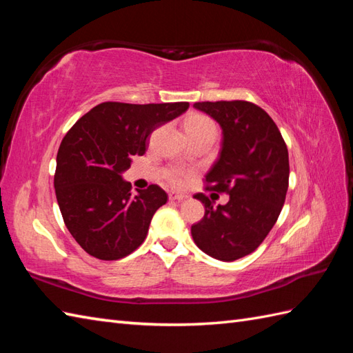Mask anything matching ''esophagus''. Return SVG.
Segmentation results:
<instances>
[{
    "mask_svg": "<svg viewBox=\"0 0 353 353\" xmlns=\"http://www.w3.org/2000/svg\"><path fill=\"white\" fill-rule=\"evenodd\" d=\"M168 199H170V201H182V200H185V196H182V194H177V192H170Z\"/></svg>",
    "mask_w": 353,
    "mask_h": 353,
    "instance_id": "1",
    "label": "esophagus"
}]
</instances>
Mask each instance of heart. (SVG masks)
Here are the masks:
<instances>
[{
	"instance_id": "1",
	"label": "heart",
	"mask_w": 353,
	"mask_h": 353,
	"mask_svg": "<svg viewBox=\"0 0 353 353\" xmlns=\"http://www.w3.org/2000/svg\"><path fill=\"white\" fill-rule=\"evenodd\" d=\"M185 130L188 134H200V133H206V132H215V125L211 121V119L203 117V115H191L188 119L185 121ZM168 182L179 188L185 183V176L182 171H171L168 174Z\"/></svg>"
}]
</instances>
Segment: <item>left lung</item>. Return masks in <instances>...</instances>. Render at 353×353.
Segmentation results:
<instances>
[{"label":"left lung","instance_id":"1","mask_svg":"<svg viewBox=\"0 0 353 353\" xmlns=\"http://www.w3.org/2000/svg\"><path fill=\"white\" fill-rule=\"evenodd\" d=\"M194 108L221 127L219 159L208 171L211 190L228 192L226 205L214 206L203 194L205 216L191 226L201 252L230 262L250 254L272 230L288 190V150L264 109L249 101H201Z\"/></svg>","mask_w":353,"mask_h":353}]
</instances>
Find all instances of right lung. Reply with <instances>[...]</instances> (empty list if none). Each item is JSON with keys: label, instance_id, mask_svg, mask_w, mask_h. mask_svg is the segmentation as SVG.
Here are the masks:
<instances>
[{"label": "right lung", "instance_id": "right-lung-1", "mask_svg": "<svg viewBox=\"0 0 353 353\" xmlns=\"http://www.w3.org/2000/svg\"><path fill=\"white\" fill-rule=\"evenodd\" d=\"M190 103H101L65 134L56 159L54 190L65 226L81 249L103 261L121 259L144 243L154 212L167 203L161 186L132 194L123 172L142 156L157 127Z\"/></svg>", "mask_w": 353, "mask_h": 353}]
</instances>
